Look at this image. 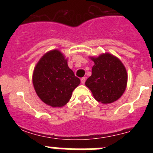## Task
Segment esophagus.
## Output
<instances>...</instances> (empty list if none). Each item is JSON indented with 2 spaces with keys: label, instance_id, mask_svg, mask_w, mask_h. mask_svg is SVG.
<instances>
[{
  "label": "esophagus",
  "instance_id": "34e87169",
  "mask_svg": "<svg viewBox=\"0 0 153 153\" xmlns=\"http://www.w3.org/2000/svg\"><path fill=\"white\" fill-rule=\"evenodd\" d=\"M80 80H81V83H83V84H84L85 82H86V77H82Z\"/></svg>",
  "mask_w": 153,
  "mask_h": 153
}]
</instances>
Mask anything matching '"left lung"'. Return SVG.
I'll return each instance as SVG.
<instances>
[{
	"mask_svg": "<svg viewBox=\"0 0 153 153\" xmlns=\"http://www.w3.org/2000/svg\"><path fill=\"white\" fill-rule=\"evenodd\" d=\"M94 62L92 75L86 86L96 100L108 104L122 97L127 85L128 74L121 60L114 55L105 53L99 56H90Z\"/></svg>",
	"mask_w": 153,
	"mask_h": 153,
	"instance_id": "left-lung-1",
	"label": "left lung"
}]
</instances>
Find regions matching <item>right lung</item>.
<instances>
[{"instance_id":"right-lung-1","label":"right lung","mask_w":153,"mask_h":153,"mask_svg":"<svg viewBox=\"0 0 153 153\" xmlns=\"http://www.w3.org/2000/svg\"><path fill=\"white\" fill-rule=\"evenodd\" d=\"M32 80L39 98L53 108L65 106L80 83L69 68L67 59L58 50L50 51L42 56L35 66Z\"/></svg>"}]
</instances>
